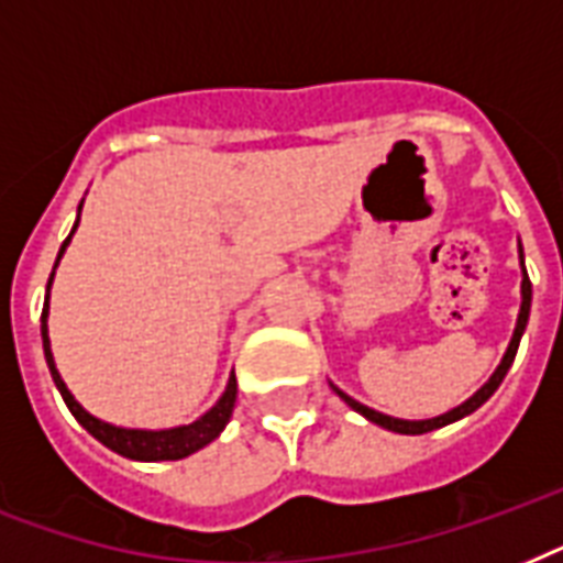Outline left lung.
<instances>
[{
	"label": "left lung",
	"mask_w": 563,
	"mask_h": 563,
	"mask_svg": "<svg viewBox=\"0 0 563 563\" xmlns=\"http://www.w3.org/2000/svg\"><path fill=\"white\" fill-rule=\"evenodd\" d=\"M520 265H523V247H520ZM520 291H523V303H520V316H517L515 335H511V344H508V351H506V356H503V362H499V368L490 374L488 383L482 385L479 391L473 394L471 400H464L462 406H455V409H450L446 415H438V418H429V420H400V418H391V415H383V411L368 409V406H362V402H356L344 391H339L335 385H333V391L339 394V397H342V400L347 402L353 411L365 415L371 423H376V427H383V429H391V432H400V435H423V432H432V429L446 427V423H453V420H462L464 415H471V411L479 409L482 402L488 400L490 394L497 391L499 383L506 379L508 368H511V362H515L517 347H520V339H523V330H526V324H529V309H532V283H529V274H526V265H523V286H520Z\"/></svg>",
	"instance_id": "left-lung-1"
}]
</instances>
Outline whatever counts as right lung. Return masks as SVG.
I'll use <instances>...</instances> for the list:
<instances>
[{"instance_id":"obj_1","label":"right lung","mask_w":563,"mask_h":563,"mask_svg":"<svg viewBox=\"0 0 563 563\" xmlns=\"http://www.w3.org/2000/svg\"><path fill=\"white\" fill-rule=\"evenodd\" d=\"M84 207V201H81ZM81 207H78V219H81ZM75 228H78V221H75ZM73 228V233H75ZM73 233L64 239V245L57 251V263H60V256H64L66 245H69V239ZM55 263V268H57ZM55 268H52V277H55ZM52 277H48L46 286V307H43V316H40V335H43V353H46L48 371H52V379H55L57 391L64 397V402L69 406V411L75 415V420L81 423L87 432H90L96 441L113 450V453L125 455V459H134V462H178V459H187V455L198 453L201 446H207L210 441L221 435V429L228 427L230 415H233V406H236V374H230L228 388L219 397V402L212 406L210 411H203L201 418L195 420V423H187V427H175V429H125V427H113V423H104V420L92 418L90 411L84 409L81 402L75 400L66 383L60 379L55 368V356H52V347H48V289H52Z\"/></svg>"}]
</instances>
